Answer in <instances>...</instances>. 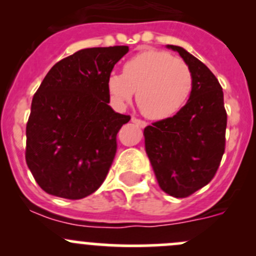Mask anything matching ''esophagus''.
<instances>
[{
  "mask_svg": "<svg viewBox=\"0 0 256 256\" xmlns=\"http://www.w3.org/2000/svg\"><path fill=\"white\" fill-rule=\"evenodd\" d=\"M131 121H132L134 124H136V125L138 126V128H144V126L147 125L146 122H144V121H142V120H140V118H131Z\"/></svg>",
  "mask_w": 256,
  "mask_h": 256,
  "instance_id": "1",
  "label": "esophagus"
}]
</instances>
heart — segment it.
<instances>
[{
	"instance_id": "heart-1",
	"label": "heart",
	"mask_w": 256,
	"mask_h": 256,
	"mask_svg": "<svg viewBox=\"0 0 256 256\" xmlns=\"http://www.w3.org/2000/svg\"><path fill=\"white\" fill-rule=\"evenodd\" d=\"M108 90L115 102L125 105L136 90V104L146 118L162 120L180 112L193 89V74L182 59L167 52L144 50L112 72Z\"/></svg>"
}]
</instances>
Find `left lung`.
Instances as JSON below:
<instances>
[{"label": "left lung", "instance_id": "1", "mask_svg": "<svg viewBox=\"0 0 256 256\" xmlns=\"http://www.w3.org/2000/svg\"><path fill=\"white\" fill-rule=\"evenodd\" d=\"M178 52L193 74V89L184 106L172 118L144 130V148L160 187L184 198L208 184L226 148V112L218 79L186 49Z\"/></svg>", "mask_w": 256, "mask_h": 256}]
</instances>
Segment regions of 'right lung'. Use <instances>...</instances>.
Segmentation results:
<instances>
[{
  "label": "right lung",
  "instance_id": "right-lung-1",
  "mask_svg": "<svg viewBox=\"0 0 256 256\" xmlns=\"http://www.w3.org/2000/svg\"><path fill=\"white\" fill-rule=\"evenodd\" d=\"M128 46L85 48L52 66L34 94L26 162L52 196L82 200L106 178L116 135L130 116L110 106L108 76Z\"/></svg>",
  "mask_w": 256,
  "mask_h": 256
}]
</instances>
